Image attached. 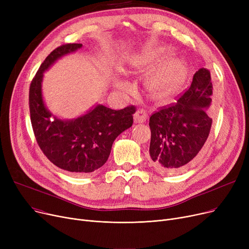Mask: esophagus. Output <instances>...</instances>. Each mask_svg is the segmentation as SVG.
I'll list each match as a JSON object with an SVG mask.
<instances>
[{
    "mask_svg": "<svg viewBox=\"0 0 249 249\" xmlns=\"http://www.w3.org/2000/svg\"><path fill=\"white\" fill-rule=\"evenodd\" d=\"M147 119V114L143 110H138L134 115V122L135 123H143Z\"/></svg>",
    "mask_w": 249,
    "mask_h": 249,
    "instance_id": "obj_1",
    "label": "esophagus"
}]
</instances>
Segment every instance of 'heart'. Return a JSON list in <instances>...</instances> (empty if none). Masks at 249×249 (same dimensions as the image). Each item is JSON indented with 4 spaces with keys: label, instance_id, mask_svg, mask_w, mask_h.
Masks as SVG:
<instances>
[{
    "label": "heart",
    "instance_id": "heart-1",
    "mask_svg": "<svg viewBox=\"0 0 249 249\" xmlns=\"http://www.w3.org/2000/svg\"><path fill=\"white\" fill-rule=\"evenodd\" d=\"M172 54V51L165 48L148 51L135 60L133 70L136 71H150L165 62ZM188 72V65L182 59L175 58L168 61L148 82V89L151 97L156 100H161L171 96L185 83ZM117 88L129 90L130 85L125 82H119L117 84Z\"/></svg>",
    "mask_w": 249,
    "mask_h": 249
}]
</instances>
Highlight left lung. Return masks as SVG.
<instances>
[{"instance_id":"8db88e82","label":"left lung","mask_w":249,"mask_h":249,"mask_svg":"<svg viewBox=\"0 0 249 249\" xmlns=\"http://www.w3.org/2000/svg\"><path fill=\"white\" fill-rule=\"evenodd\" d=\"M212 95L211 73L200 69L177 103L150 116L149 160L155 169L176 174L198 159L212 126L208 113L212 111Z\"/></svg>"}]
</instances>
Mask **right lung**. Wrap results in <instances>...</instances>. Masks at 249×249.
Returning a JSON list of instances; mask_svg holds the SVG:
<instances>
[{
	"instance_id": "right-lung-1",
	"label": "right lung",
	"mask_w": 249,
	"mask_h": 249,
	"mask_svg": "<svg viewBox=\"0 0 249 249\" xmlns=\"http://www.w3.org/2000/svg\"><path fill=\"white\" fill-rule=\"evenodd\" d=\"M82 46L69 43L55 48L40 65L29 89L31 124L39 147L57 167L77 175L93 173L105 164L114 140L132 126L136 112L134 106L117 111L97 105L75 119L61 120L45 107L41 88L44 71Z\"/></svg>"
}]
</instances>
